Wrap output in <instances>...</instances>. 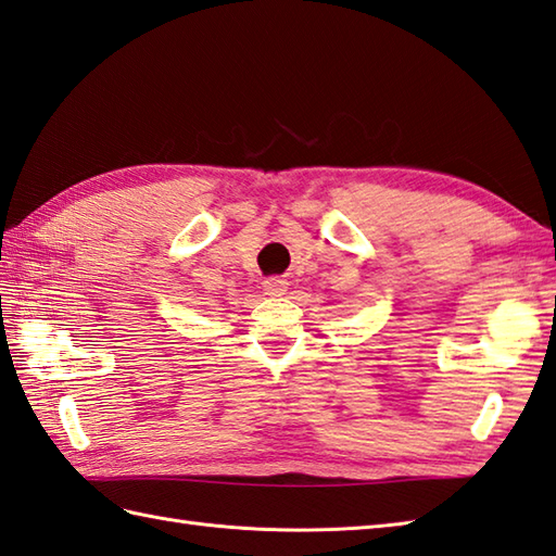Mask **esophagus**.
Masks as SVG:
<instances>
[{"instance_id": "34e87169", "label": "esophagus", "mask_w": 556, "mask_h": 556, "mask_svg": "<svg viewBox=\"0 0 556 556\" xmlns=\"http://www.w3.org/2000/svg\"><path fill=\"white\" fill-rule=\"evenodd\" d=\"M289 281L285 277H269L265 279V293L267 296H281V293L287 291Z\"/></svg>"}]
</instances>
